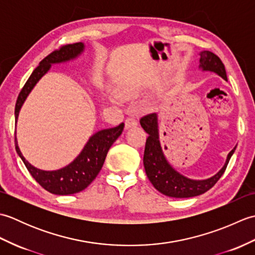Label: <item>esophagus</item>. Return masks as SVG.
Wrapping results in <instances>:
<instances>
[{
  "label": "esophagus",
  "mask_w": 255,
  "mask_h": 255,
  "mask_svg": "<svg viewBox=\"0 0 255 255\" xmlns=\"http://www.w3.org/2000/svg\"><path fill=\"white\" fill-rule=\"evenodd\" d=\"M137 125H138V122L134 117H128L126 121H125V127H126V129L136 127Z\"/></svg>",
  "instance_id": "obj_1"
}]
</instances>
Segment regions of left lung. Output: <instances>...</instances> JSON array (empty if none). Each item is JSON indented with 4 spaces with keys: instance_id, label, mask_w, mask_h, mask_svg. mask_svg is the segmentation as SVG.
<instances>
[{
    "instance_id": "left-lung-1",
    "label": "left lung",
    "mask_w": 255,
    "mask_h": 255,
    "mask_svg": "<svg viewBox=\"0 0 255 255\" xmlns=\"http://www.w3.org/2000/svg\"><path fill=\"white\" fill-rule=\"evenodd\" d=\"M199 55V69H202L203 71L215 72L220 75L224 80H228L227 79L224 63L218 56H216L215 53L208 50L202 51ZM140 125L144 129V131L149 134L147 141H145L143 154L145 174H147L149 181L152 183V185L160 193L170 197L187 198L198 196V195L207 192L223 176L227 169V165L229 163L231 155L234 154L236 150L235 147L230 151L228 156H227L225 165L217 174L203 181L191 180V178L183 176L180 173L176 172L165 159L159 141L158 117H156V114L152 113L143 116L140 119Z\"/></svg>"
}]
</instances>
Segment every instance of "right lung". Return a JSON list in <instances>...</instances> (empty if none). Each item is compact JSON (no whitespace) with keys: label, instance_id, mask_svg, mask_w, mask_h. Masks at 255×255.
I'll return each mask as SVG.
<instances>
[{"label":"right lung","instance_id":"1","mask_svg":"<svg viewBox=\"0 0 255 255\" xmlns=\"http://www.w3.org/2000/svg\"><path fill=\"white\" fill-rule=\"evenodd\" d=\"M84 50V44L75 42L72 45H66L52 51L50 55L42 59L39 66L32 71L29 79L19 92L15 105V122L17 123L18 114L21 105L24 104L26 97L28 96L32 88L41 79L53 63L66 62L77 58ZM124 123L119 126L104 129L92 136L88 143L85 144L81 153L71 162L69 165L56 171H44L32 166L28 161L21 154L17 144V139L15 136V149L16 152L23 160L27 170L30 175L35 178L36 182L46 191L56 195H70L83 191L90 184L94 181V178L99 174L108 150L112 144L116 141L124 130Z\"/></svg>","mask_w":255,"mask_h":255}]
</instances>
